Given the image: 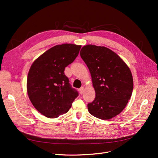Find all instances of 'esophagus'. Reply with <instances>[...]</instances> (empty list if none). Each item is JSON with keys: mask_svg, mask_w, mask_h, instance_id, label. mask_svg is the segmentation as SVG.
<instances>
[{"mask_svg": "<svg viewBox=\"0 0 158 158\" xmlns=\"http://www.w3.org/2000/svg\"><path fill=\"white\" fill-rule=\"evenodd\" d=\"M79 92H80V94L81 95H82L83 93H84V87L80 88V89H79Z\"/></svg>", "mask_w": 158, "mask_h": 158, "instance_id": "esophagus-1", "label": "esophagus"}]
</instances>
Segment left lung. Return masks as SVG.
<instances>
[{
	"label": "left lung",
	"instance_id": "8db88e82",
	"mask_svg": "<svg viewBox=\"0 0 158 158\" xmlns=\"http://www.w3.org/2000/svg\"><path fill=\"white\" fill-rule=\"evenodd\" d=\"M92 76L95 98L89 113L102 120L117 116L127 105L133 89L131 71L115 52L106 47L87 45L80 51Z\"/></svg>",
	"mask_w": 158,
	"mask_h": 158
}]
</instances>
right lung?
<instances>
[{
  "label": "right lung",
  "mask_w": 158,
  "mask_h": 158,
  "mask_svg": "<svg viewBox=\"0 0 158 158\" xmlns=\"http://www.w3.org/2000/svg\"><path fill=\"white\" fill-rule=\"evenodd\" d=\"M81 45L71 44L51 47L31 64L27 78V92L33 106L48 118L67 113L78 97L64 72L78 55Z\"/></svg>",
  "instance_id": "right-lung-1"
}]
</instances>
